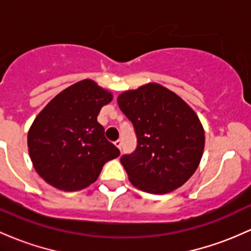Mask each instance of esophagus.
Wrapping results in <instances>:
<instances>
[{"label":"esophagus","mask_w":251,"mask_h":251,"mask_svg":"<svg viewBox=\"0 0 251 251\" xmlns=\"http://www.w3.org/2000/svg\"><path fill=\"white\" fill-rule=\"evenodd\" d=\"M114 144H115V147H117L118 149H119V150H121V147H123V140H121V139L115 140Z\"/></svg>","instance_id":"1"}]
</instances>
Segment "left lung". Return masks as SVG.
<instances>
[{"mask_svg":"<svg viewBox=\"0 0 251 251\" xmlns=\"http://www.w3.org/2000/svg\"><path fill=\"white\" fill-rule=\"evenodd\" d=\"M133 124L137 148L120 158L134 187L166 194L194 174L205 148L199 118L180 96L163 85L148 83L118 98Z\"/></svg>","mask_w":251,"mask_h":251,"instance_id":"1","label":"left lung"}]
</instances>
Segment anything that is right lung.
Returning a JSON list of instances; mask_svg holds the SVG:
<instances>
[{
	"label": "right lung",
	"instance_id": "1",
	"mask_svg": "<svg viewBox=\"0 0 251 251\" xmlns=\"http://www.w3.org/2000/svg\"><path fill=\"white\" fill-rule=\"evenodd\" d=\"M113 96L92 79L70 85L46 104L27 137L33 167L60 191H81L95 182L104 163L120 155L104 137L98 115Z\"/></svg>",
	"mask_w": 251,
	"mask_h": 251
}]
</instances>
